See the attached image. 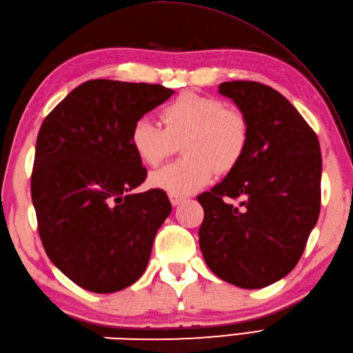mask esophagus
Instances as JSON below:
<instances>
[{"instance_id": "esophagus-1", "label": "esophagus", "mask_w": 353, "mask_h": 353, "mask_svg": "<svg viewBox=\"0 0 353 353\" xmlns=\"http://www.w3.org/2000/svg\"><path fill=\"white\" fill-rule=\"evenodd\" d=\"M168 197H170V201H171V205L172 206H179L183 201V199L182 197H179V196H174V194H168Z\"/></svg>"}]
</instances>
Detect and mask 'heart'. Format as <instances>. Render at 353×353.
Instances as JSON below:
<instances>
[{
  "label": "heart",
  "instance_id": "b5f03b06",
  "mask_svg": "<svg viewBox=\"0 0 353 353\" xmlns=\"http://www.w3.org/2000/svg\"><path fill=\"white\" fill-rule=\"evenodd\" d=\"M162 125L150 118L133 124L130 142L139 159L159 165L182 141L181 161L152 172L150 185L174 196H190L212 181L215 170L229 172L249 145V123L234 108L214 97L185 92L162 109Z\"/></svg>",
  "mask_w": 353,
  "mask_h": 353
}]
</instances>
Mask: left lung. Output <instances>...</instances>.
Segmentation results:
<instances>
[{"label":"left lung","instance_id":"left-lung-1","mask_svg":"<svg viewBox=\"0 0 353 353\" xmlns=\"http://www.w3.org/2000/svg\"><path fill=\"white\" fill-rule=\"evenodd\" d=\"M219 92L249 123V145L234 170L200 194L199 244L220 279L256 290L287 276L320 214L321 153L316 133L276 89L224 81Z\"/></svg>","mask_w":353,"mask_h":353}]
</instances>
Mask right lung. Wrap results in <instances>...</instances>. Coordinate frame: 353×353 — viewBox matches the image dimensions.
Segmentation results:
<instances>
[{
	"label": "right lung",
	"mask_w": 353,
	"mask_h": 353,
	"mask_svg": "<svg viewBox=\"0 0 353 353\" xmlns=\"http://www.w3.org/2000/svg\"><path fill=\"white\" fill-rule=\"evenodd\" d=\"M172 94L161 85L89 80L43 119L32 172L37 229L52 264L81 288L108 294L145 272L171 203L162 190L130 192L147 176L130 132Z\"/></svg>",
	"instance_id": "obj_1"
}]
</instances>
